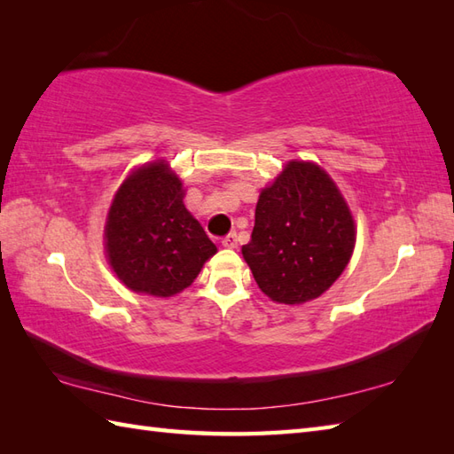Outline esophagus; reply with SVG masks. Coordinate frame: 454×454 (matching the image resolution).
Listing matches in <instances>:
<instances>
[{
    "label": "esophagus",
    "mask_w": 454,
    "mask_h": 454,
    "mask_svg": "<svg viewBox=\"0 0 454 454\" xmlns=\"http://www.w3.org/2000/svg\"><path fill=\"white\" fill-rule=\"evenodd\" d=\"M222 246L228 247V249H236L238 247V236L234 232L224 236V238H222Z\"/></svg>",
    "instance_id": "obj_1"
}]
</instances>
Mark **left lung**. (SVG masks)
I'll list each match as a JSON object with an SVG mask.
<instances>
[{
  "label": "left lung",
  "instance_id": "left-lung-1",
  "mask_svg": "<svg viewBox=\"0 0 454 454\" xmlns=\"http://www.w3.org/2000/svg\"><path fill=\"white\" fill-rule=\"evenodd\" d=\"M356 242L353 212L337 183L310 160H291L259 192L242 255L273 302L316 301L341 277Z\"/></svg>",
  "mask_w": 454,
  "mask_h": 454
}]
</instances>
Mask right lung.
<instances>
[{"label": "right lung", "instance_id": "obj_1", "mask_svg": "<svg viewBox=\"0 0 454 454\" xmlns=\"http://www.w3.org/2000/svg\"><path fill=\"white\" fill-rule=\"evenodd\" d=\"M185 192L163 158L134 168L114 191L103 246L113 273L129 291L176 296L218 252L183 202Z\"/></svg>", "mask_w": 454, "mask_h": 454}]
</instances>
